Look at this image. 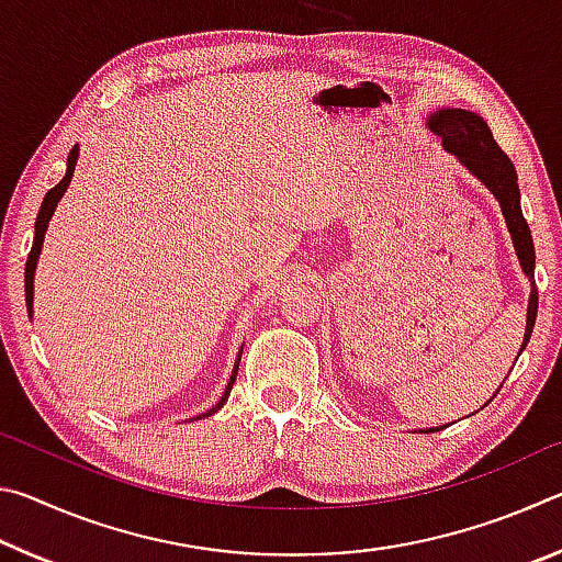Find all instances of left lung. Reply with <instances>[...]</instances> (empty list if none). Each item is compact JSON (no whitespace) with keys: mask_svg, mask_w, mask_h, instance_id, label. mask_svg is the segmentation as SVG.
<instances>
[{"mask_svg":"<svg viewBox=\"0 0 562 562\" xmlns=\"http://www.w3.org/2000/svg\"><path fill=\"white\" fill-rule=\"evenodd\" d=\"M429 128L441 138L443 148L459 158L461 164L469 168L475 178H481V183H486L491 193L498 198L503 217H506V225L513 237V247H516L518 252L520 268L528 274L532 284L530 302H528L526 337H522V347H520L522 351L530 339L532 325H536L538 288H536V274H532L536 272V247H532L530 227L520 211V190H518L516 168H513L510 158L503 154L501 146L493 140L488 123L471 111L443 109L429 119ZM431 431H439V429H431Z\"/></svg>","mask_w":562,"mask_h":562,"instance_id":"obj_1","label":"left lung"}]
</instances>
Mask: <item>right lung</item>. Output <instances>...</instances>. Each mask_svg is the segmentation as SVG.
Instances as JSON below:
<instances>
[{"instance_id":"right-lung-1","label":"right lung","mask_w":562,"mask_h":562,"mask_svg":"<svg viewBox=\"0 0 562 562\" xmlns=\"http://www.w3.org/2000/svg\"><path fill=\"white\" fill-rule=\"evenodd\" d=\"M76 156H79V148H71V154H69V164H66V176L59 180V183H56V186L49 190V193L44 195V203H42V207H40V215H36L34 243H32L30 258H26V268H24V294H26V310H30V315H32V300H34V270H36V258H40V252H42L44 233H46V225H49L52 215H54V207H56V203L61 201V195L66 193V188H69V183H71L74 166H76ZM237 367H240V359L235 361V369H233L231 384H227L223 398H221V402H217V404H215L207 414H215L217 408H221V406L227 402V396H231V389H233V384H235V376H237ZM207 414H203V416H207Z\"/></svg>"}]
</instances>
